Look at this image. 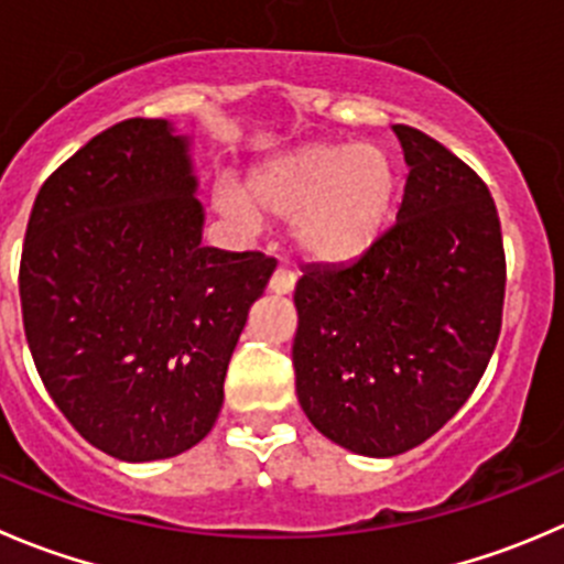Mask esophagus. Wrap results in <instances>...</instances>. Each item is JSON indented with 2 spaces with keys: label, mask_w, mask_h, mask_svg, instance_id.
<instances>
[{
  "label": "esophagus",
  "mask_w": 564,
  "mask_h": 564,
  "mask_svg": "<svg viewBox=\"0 0 564 564\" xmlns=\"http://www.w3.org/2000/svg\"><path fill=\"white\" fill-rule=\"evenodd\" d=\"M294 281H297V275H294L292 267L281 264L275 272H272V278H270V292H275V294H289V292H292V289H294Z\"/></svg>",
  "instance_id": "34e87169"
}]
</instances>
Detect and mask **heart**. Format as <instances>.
Masks as SVG:
<instances>
[{
	"label": "heart",
	"instance_id": "1",
	"mask_svg": "<svg viewBox=\"0 0 564 564\" xmlns=\"http://www.w3.org/2000/svg\"><path fill=\"white\" fill-rule=\"evenodd\" d=\"M397 195V167L364 143H314L261 167L242 193L220 184L215 204L239 228L261 217L293 220L297 245L316 261H355L382 237Z\"/></svg>",
	"mask_w": 564,
	"mask_h": 564
}]
</instances>
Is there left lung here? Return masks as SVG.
<instances>
[{
	"instance_id": "left-lung-1",
	"label": "left lung",
	"mask_w": 564,
	"mask_h": 564,
	"mask_svg": "<svg viewBox=\"0 0 564 564\" xmlns=\"http://www.w3.org/2000/svg\"><path fill=\"white\" fill-rule=\"evenodd\" d=\"M410 173L397 223L349 264H303L294 386L333 444L393 457L433 438L482 380L507 261L490 189L460 156L397 123Z\"/></svg>"
}]
</instances>
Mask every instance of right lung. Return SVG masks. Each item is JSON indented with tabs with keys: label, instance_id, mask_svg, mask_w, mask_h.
<instances>
[{
	"label": "right lung",
	"instance_id": "right-lung-1",
	"mask_svg": "<svg viewBox=\"0 0 564 564\" xmlns=\"http://www.w3.org/2000/svg\"><path fill=\"white\" fill-rule=\"evenodd\" d=\"M187 137L129 118L43 182L21 248L32 360L96 449L149 463L215 427L228 360L278 261L204 248Z\"/></svg>",
	"mask_w": 564,
	"mask_h": 564
}]
</instances>
